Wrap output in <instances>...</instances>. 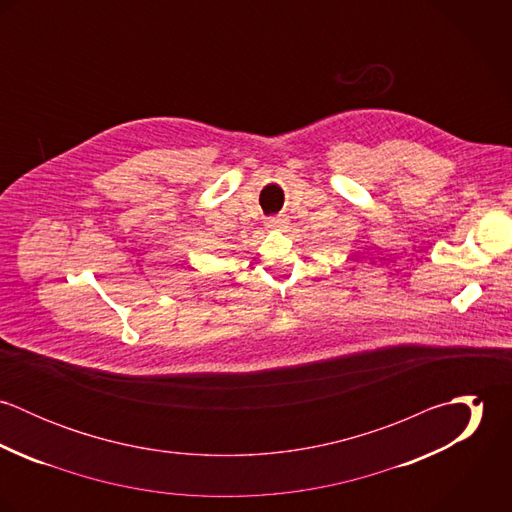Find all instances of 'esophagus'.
<instances>
[{
  "mask_svg": "<svg viewBox=\"0 0 512 512\" xmlns=\"http://www.w3.org/2000/svg\"><path fill=\"white\" fill-rule=\"evenodd\" d=\"M266 226H268V228H282V226H284V219H282V217H268Z\"/></svg>",
  "mask_w": 512,
  "mask_h": 512,
  "instance_id": "1",
  "label": "esophagus"
}]
</instances>
